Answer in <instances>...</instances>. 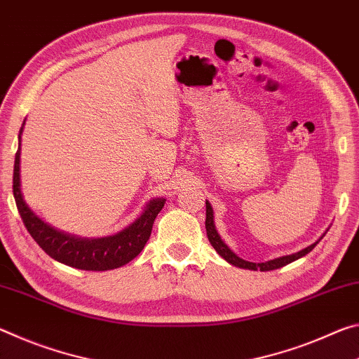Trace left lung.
I'll return each instance as SVG.
<instances>
[{
  "instance_id": "obj_1",
  "label": "left lung",
  "mask_w": 359,
  "mask_h": 359,
  "mask_svg": "<svg viewBox=\"0 0 359 359\" xmlns=\"http://www.w3.org/2000/svg\"><path fill=\"white\" fill-rule=\"evenodd\" d=\"M205 203H207V219H205V227H207V235H208L210 243L216 250V252H218V255L222 257V259H226L229 264H232V266H235V267L248 269V270H261V272H267V270L280 269V267L286 266V264L299 259V257L309 255V252L312 251L320 242V240H318V242H315L313 245H310V246H307V248H304V250L297 251V252H294V255H290V256H281V257H277V259L266 261V262H257V264L256 262H248V261L242 259V257H238L224 242H222L221 235L218 233V231H216V227H215L213 208H211V205H210L208 201Z\"/></svg>"
}]
</instances>
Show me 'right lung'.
<instances>
[{
    "mask_svg": "<svg viewBox=\"0 0 359 359\" xmlns=\"http://www.w3.org/2000/svg\"><path fill=\"white\" fill-rule=\"evenodd\" d=\"M23 126H25V121L19 132V149L15 152L13 191L20 218L34 242L52 259L81 270H111L126 266L127 262L135 259L149 240L152 224H154L158 211L165 205V198H152L137 221L132 222L124 231L109 235V237L81 238L57 231L41 219L38 215H34L23 201L20 191V141Z\"/></svg>",
    "mask_w": 359,
    "mask_h": 359,
    "instance_id": "add662e5",
    "label": "right lung"
}]
</instances>
